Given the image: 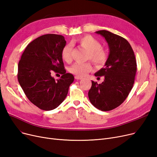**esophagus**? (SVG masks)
<instances>
[{"label": "esophagus", "instance_id": "esophagus-1", "mask_svg": "<svg viewBox=\"0 0 157 157\" xmlns=\"http://www.w3.org/2000/svg\"><path fill=\"white\" fill-rule=\"evenodd\" d=\"M83 78L82 77H80V76H78V75H75V79H77V80H79V79H82Z\"/></svg>", "mask_w": 157, "mask_h": 157}]
</instances>
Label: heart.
Returning <instances> with one entry per match:
<instances>
[{"label": "heart", "mask_w": 157, "mask_h": 157, "mask_svg": "<svg viewBox=\"0 0 157 157\" xmlns=\"http://www.w3.org/2000/svg\"><path fill=\"white\" fill-rule=\"evenodd\" d=\"M72 44H78L81 47L87 51L86 59H90L96 65H102L107 60L106 51L101 48V44L99 40L89 35H86L78 39H73ZM66 44L61 50V57L63 61L70 62L72 59V44ZM92 70L90 63H75L69 68V72L78 76H84Z\"/></svg>", "instance_id": "1"}]
</instances>
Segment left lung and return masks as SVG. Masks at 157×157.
I'll return each instance as SVG.
<instances>
[{"instance_id": "obj_1", "label": "left lung", "mask_w": 157, "mask_h": 157, "mask_svg": "<svg viewBox=\"0 0 157 157\" xmlns=\"http://www.w3.org/2000/svg\"><path fill=\"white\" fill-rule=\"evenodd\" d=\"M105 39L109 48V55L105 67L94 74L104 76L103 82L98 84L92 81L89 91L91 103L102 111L118 107L128 96L136 72V61L131 46L124 37L107 30L96 32Z\"/></svg>"}]
</instances>
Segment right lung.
Returning <instances> with one entry per match:
<instances>
[{"mask_svg":"<svg viewBox=\"0 0 157 157\" xmlns=\"http://www.w3.org/2000/svg\"><path fill=\"white\" fill-rule=\"evenodd\" d=\"M65 44L61 35H43L28 44L18 64L17 78L23 91L33 105L44 111L59 106L74 82V75L66 73L61 57ZM53 71L62 77L55 80L51 75Z\"/></svg>","mask_w":157,"mask_h":157,"instance_id":"obj_1","label":"right lung"}]
</instances>
